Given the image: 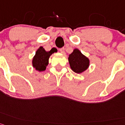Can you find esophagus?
Masks as SVG:
<instances>
[{
  "instance_id": "34e87169",
  "label": "esophagus",
  "mask_w": 125,
  "mask_h": 125,
  "mask_svg": "<svg viewBox=\"0 0 125 125\" xmlns=\"http://www.w3.org/2000/svg\"><path fill=\"white\" fill-rule=\"evenodd\" d=\"M59 51L61 52L62 53H63V54L65 53V48H60Z\"/></svg>"
}]
</instances>
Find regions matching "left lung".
Wrapping results in <instances>:
<instances>
[{
	"label": "left lung",
	"mask_w": 125,
	"mask_h": 125,
	"mask_svg": "<svg viewBox=\"0 0 125 125\" xmlns=\"http://www.w3.org/2000/svg\"><path fill=\"white\" fill-rule=\"evenodd\" d=\"M68 60L70 68L76 73H82L89 67V59L77 48H75L69 55Z\"/></svg>",
	"instance_id": "obj_1"
}]
</instances>
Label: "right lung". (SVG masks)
Segmentation results:
<instances>
[{
    "label": "right lung",
    "mask_w": 125,
    "mask_h": 125,
    "mask_svg": "<svg viewBox=\"0 0 125 125\" xmlns=\"http://www.w3.org/2000/svg\"><path fill=\"white\" fill-rule=\"evenodd\" d=\"M54 52L55 51L52 49L49 52H46L42 46H40L32 58V67L38 72L44 71L49 63L50 57Z\"/></svg>",
    "instance_id": "add662e5"
}]
</instances>
